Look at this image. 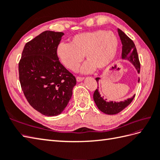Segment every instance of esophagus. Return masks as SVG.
<instances>
[{
  "instance_id": "esophagus-1",
  "label": "esophagus",
  "mask_w": 160,
  "mask_h": 160,
  "mask_svg": "<svg viewBox=\"0 0 160 160\" xmlns=\"http://www.w3.org/2000/svg\"><path fill=\"white\" fill-rule=\"evenodd\" d=\"M83 80H84V78L79 77V76H77V77H76L77 82H81V81H82Z\"/></svg>"
}]
</instances>
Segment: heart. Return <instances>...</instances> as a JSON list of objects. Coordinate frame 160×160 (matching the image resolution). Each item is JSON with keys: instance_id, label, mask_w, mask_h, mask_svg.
Listing matches in <instances>:
<instances>
[{"instance_id": "obj_1", "label": "heart", "mask_w": 160, "mask_h": 160, "mask_svg": "<svg viewBox=\"0 0 160 160\" xmlns=\"http://www.w3.org/2000/svg\"><path fill=\"white\" fill-rule=\"evenodd\" d=\"M118 44L114 32L99 29L75 35L70 43L60 42L56 47V55L63 65L71 71L78 69L84 55L88 61L81 71L87 73L96 67L102 69L107 67L116 55Z\"/></svg>"}]
</instances>
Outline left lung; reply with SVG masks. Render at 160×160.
<instances>
[{"label": "left lung", "mask_w": 160, "mask_h": 160, "mask_svg": "<svg viewBox=\"0 0 160 160\" xmlns=\"http://www.w3.org/2000/svg\"><path fill=\"white\" fill-rule=\"evenodd\" d=\"M118 32L122 45V59L127 60L131 63H132V65L136 69L138 73H140V61H139V57L138 55L136 47H135L133 41L130 38H128L121 29H118ZM100 79V78H96L98 84ZM140 82V78H138V82ZM135 96V95H133L132 97L128 98V99L125 100L124 101L119 102L113 101L107 102L106 100L107 99H104V96H101L98 87V89H96L93 93V100L98 108L102 112H103L104 113L108 115H115L120 113V111L128 106L131 103L132 100L134 99Z\"/></svg>", "instance_id": "obj_1"}]
</instances>
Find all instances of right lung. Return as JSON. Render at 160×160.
<instances>
[{
    "instance_id": "obj_1",
    "label": "right lung",
    "mask_w": 160,
    "mask_h": 160,
    "mask_svg": "<svg viewBox=\"0 0 160 160\" xmlns=\"http://www.w3.org/2000/svg\"><path fill=\"white\" fill-rule=\"evenodd\" d=\"M62 32L45 31L26 43L18 64L24 95L31 106L47 116L64 111L76 80L60 62L56 47Z\"/></svg>"
}]
</instances>
